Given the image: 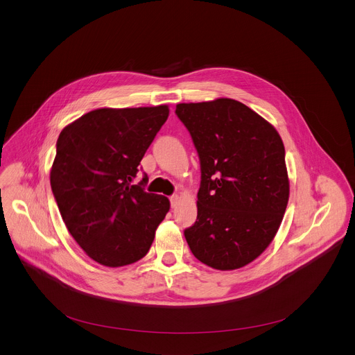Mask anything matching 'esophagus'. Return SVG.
Segmentation results:
<instances>
[{
  "label": "esophagus",
  "mask_w": 355,
  "mask_h": 355,
  "mask_svg": "<svg viewBox=\"0 0 355 355\" xmlns=\"http://www.w3.org/2000/svg\"><path fill=\"white\" fill-rule=\"evenodd\" d=\"M180 202V196L178 195H171L170 196V204H171V208H175L178 205Z\"/></svg>",
  "instance_id": "34e87169"
}]
</instances>
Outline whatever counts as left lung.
<instances>
[{
	"label": "left lung",
	"instance_id": "1",
	"mask_svg": "<svg viewBox=\"0 0 355 355\" xmlns=\"http://www.w3.org/2000/svg\"><path fill=\"white\" fill-rule=\"evenodd\" d=\"M200 164L198 216L184 230L192 254L216 270L256 260L282 222L289 182L278 132L239 101L178 104Z\"/></svg>",
	"mask_w": 355,
	"mask_h": 355
}]
</instances>
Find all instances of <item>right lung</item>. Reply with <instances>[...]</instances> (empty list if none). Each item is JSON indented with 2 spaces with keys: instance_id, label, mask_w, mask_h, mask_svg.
<instances>
[{
  "instance_id": "1",
  "label": "right lung",
  "mask_w": 355,
  "mask_h": 355,
  "mask_svg": "<svg viewBox=\"0 0 355 355\" xmlns=\"http://www.w3.org/2000/svg\"><path fill=\"white\" fill-rule=\"evenodd\" d=\"M168 107L95 110L66 126L50 185L70 234L94 261L122 267L143 259L170 202L133 184Z\"/></svg>"
}]
</instances>
